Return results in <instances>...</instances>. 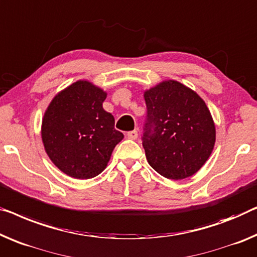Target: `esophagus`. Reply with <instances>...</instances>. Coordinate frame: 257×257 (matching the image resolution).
Wrapping results in <instances>:
<instances>
[{
	"label": "esophagus",
	"mask_w": 257,
	"mask_h": 257,
	"mask_svg": "<svg viewBox=\"0 0 257 257\" xmlns=\"http://www.w3.org/2000/svg\"><path fill=\"white\" fill-rule=\"evenodd\" d=\"M127 136L130 140H136L139 137V133H137V130H132V132L127 133Z\"/></svg>",
	"instance_id": "obj_1"
}]
</instances>
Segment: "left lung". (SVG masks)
Returning <instances> with one entry per match:
<instances>
[{"instance_id":"8db88e82","label":"left lung","mask_w":257,"mask_h":257,"mask_svg":"<svg viewBox=\"0 0 257 257\" xmlns=\"http://www.w3.org/2000/svg\"><path fill=\"white\" fill-rule=\"evenodd\" d=\"M144 99L148 114L142 144L148 163L167 179L191 177L204 165L216 142L204 100L177 80L151 87Z\"/></svg>"}]
</instances>
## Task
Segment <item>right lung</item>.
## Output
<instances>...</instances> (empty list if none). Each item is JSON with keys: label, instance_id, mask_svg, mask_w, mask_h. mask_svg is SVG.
<instances>
[{"label": "right lung", "instance_id": "add662e5", "mask_svg": "<svg viewBox=\"0 0 257 257\" xmlns=\"http://www.w3.org/2000/svg\"><path fill=\"white\" fill-rule=\"evenodd\" d=\"M107 93L78 80L57 93L46 109L41 127L45 150L54 165L75 179H91L105 170L123 134L102 108Z\"/></svg>", "mask_w": 257, "mask_h": 257}]
</instances>
